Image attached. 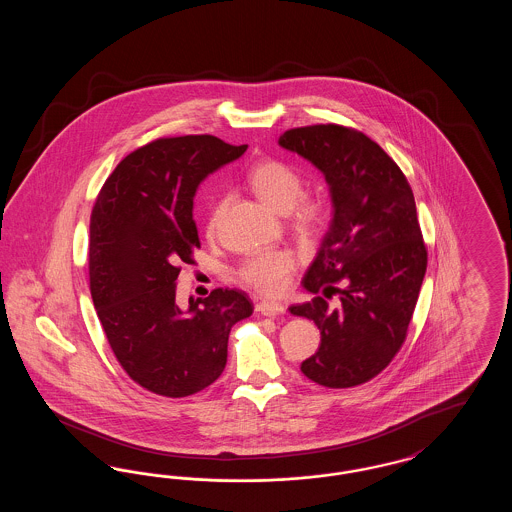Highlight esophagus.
Segmentation results:
<instances>
[{
  "label": "esophagus",
  "instance_id": "34e87169",
  "mask_svg": "<svg viewBox=\"0 0 512 512\" xmlns=\"http://www.w3.org/2000/svg\"><path fill=\"white\" fill-rule=\"evenodd\" d=\"M255 309H257V313L267 315V317H280V315L286 313V307L282 303H267V301L257 303Z\"/></svg>",
  "mask_w": 512,
  "mask_h": 512
}]
</instances>
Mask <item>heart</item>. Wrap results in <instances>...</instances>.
Instances as JSON below:
<instances>
[{"label": "heart", "instance_id": "heart-1", "mask_svg": "<svg viewBox=\"0 0 512 512\" xmlns=\"http://www.w3.org/2000/svg\"><path fill=\"white\" fill-rule=\"evenodd\" d=\"M247 182L268 207L288 217L293 232L301 238H315L324 228L328 209L326 201L317 195H303V178L288 163L268 159L255 165ZM224 211V197L211 207L207 219V234L215 236L220 215ZM295 270V259L290 251H265L247 257L238 268V278L245 288L265 297H278L288 290Z\"/></svg>", "mask_w": 512, "mask_h": 512}]
</instances>
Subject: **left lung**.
I'll list each match as a JSON object with an SVG mask.
<instances>
[{
    "label": "left lung",
    "mask_w": 512,
    "mask_h": 512,
    "mask_svg": "<svg viewBox=\"0 0 512 512\" xmlns=\"http://www.w3.org/2000/svg\"><path fill=\"white\" fill-rule=\"evenodd\" d=\"M278 144L324 174L334 205L301 282L315 297L290 307L320 330V347L301 372L324 388L365 384L401 349L426 274L413 190L390 155L355 128L301 126ZM336 292L341 305L332 310L327 299Z\"/></svg>",
    "instance_id": "8db88e82"
}]
</instances>
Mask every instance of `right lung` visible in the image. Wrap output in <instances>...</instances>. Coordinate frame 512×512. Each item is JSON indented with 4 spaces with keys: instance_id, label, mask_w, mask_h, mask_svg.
I'll return each mask as SVG.
<instances>
[{
    "instance_id": "right-lung-1",
    "label": "right lung",
    "mask_w": 512,
    "mask_h": 512,
    "mask_svg": "<svg viewBox=\"0 0 512 512\" xmlns=\"http://www.w3.org/2000/svg\"><path fill=\"white\" fill-rule=\"evenodd\" d=\"M211 134L159 138L126 155L99 190L90 217V292L124 372L165 397L211 386L226 366L228 336L251 317L240 290H213L176 305L180 265H192L199 236V182L244 155Z\"/></svg>"
}]
</instances>
